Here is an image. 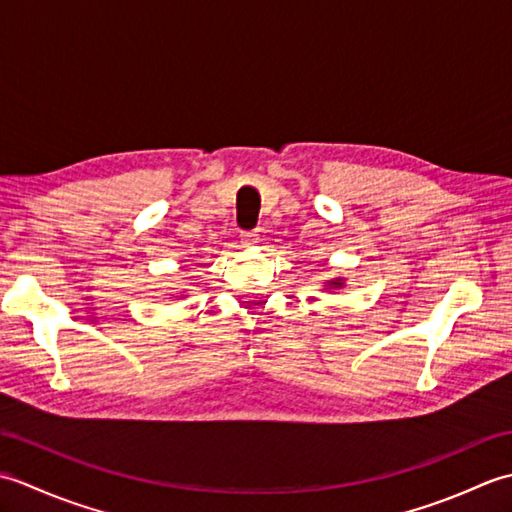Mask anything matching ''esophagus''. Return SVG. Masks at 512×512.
<instances>
[{"instance_id": "1", "label": "esophagus", "mask_w": 512, "mask_h": 512, "mask_svg": "<svg viewBox=\"0 0 512 512\" xmlns=\"http://www.w3.org/2000/svg\"><path fill=\"white\" fill-rule=\"evenodd\" d=\"M257 242H259L257 233H242V246L244 248H253V246H257Z\"/></svg>"}]
</instances>
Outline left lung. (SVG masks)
Returning <instances> with one entry per match:
<instances>
[{
	"label": "left lung",
	"instance_id": "8db88e82",
	"mask_svg": "<svg viewBox=\"0 0 512 512\" xmlns=\"http://www.w3.org/2000/svg\"><path fill=\"white\" fill-rule=\"evenodd\" d=\"M345 288V277H334L325 281L323 290H343Z\"/></svg>",
	"mask_w": 512,
	"mask_h": 512
}]
</instances>
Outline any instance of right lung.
I'll return each instance as SVG.
<instances>
[{
    "instance_id": "add662e5",
    "label": "right lung",
    "mask_w": 512,
    "mask_h": 512,
    "mask_svg": "<svg viewBox=\"0 0 512 512\" xmlns=\"http://www.w3.org/2000/svg\"><path fill=\"white\" fill-rule=\"evenodd\" d=\"M178 297H180V299H182V297H187V295H184V292H182V295H180V292H178Z\"/></svg>"
}]
</instances>
